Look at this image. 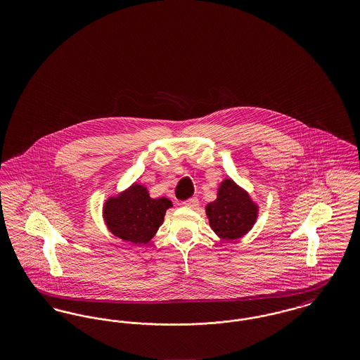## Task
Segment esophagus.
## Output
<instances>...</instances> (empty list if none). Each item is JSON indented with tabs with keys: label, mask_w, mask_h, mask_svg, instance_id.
Returning <instances> with one entry per match:
<instances>
[{
	"label": "esophagus",
	"mask_w": 360,
	"mask_h": 360,
	"mask_svg": "<svg viewBox=\"0 0 360 360\" xmlns=\"http://www.w3.org/2000/svg\"><path fill=\"white\" fill-rule=\"evenodd\" d=\"M184 205L188 206V207H195V206H198V198L197 197H191V198H188V200L184 202Z\"/></svg>",
	"instance_id": "1"
}]
</instances>
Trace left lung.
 Segmentation results:
<instances>
[{"label":"left lung","instance_id":"1","mask_svg":"<svg viewBox=\"0 0 360 360\" xmlns=\"http://www.w3.org/2000/svg\"><path fill=\"white\" fill-rule=\"evenodd\" d=\"M205 210L209 225L219 238L236 240L254 226L259 207L244 188L228 178L220 184L216 201L209 202Z\"/></svg>","mask_w":360,"mask_h":360}]
</instances>
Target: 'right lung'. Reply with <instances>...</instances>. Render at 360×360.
Listing matches in <instances>:
<instances>
[{
    "label": "right lung",
    "mask_w": 360,
    "mask_h": 360,
    "mask_svg": "<svg viewBox=\"0 0 360 360\" xmlns=\"http://www.w3.org/2000/svg\"><path fill=\"white\" fill-rule=\"evenodd\" d=\"M169 198H151L140 184L109 197L103 209L108 229L119 239L134 244H147L163 224L166 210L172 207Z\"/></svg>",
    "instance_id": "obj_1"
}]
</instances>
